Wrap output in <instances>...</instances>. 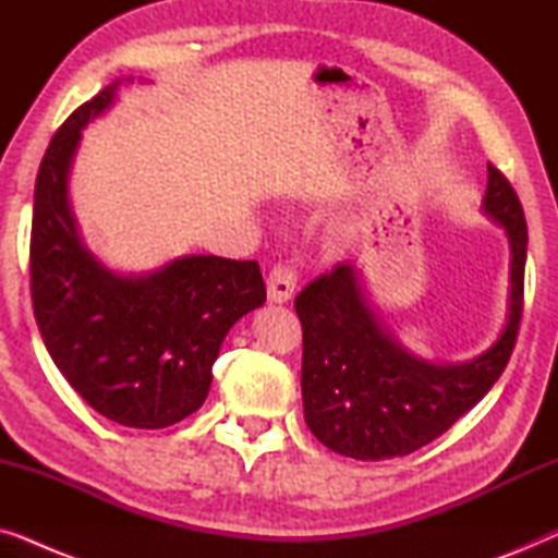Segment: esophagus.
I'll list each match as a JSON object with an SVG mask.
<instances>
[{
	"mask_svg": "<svg viewBox=\"0 0 558 558\" xmlns=\"http://www.w3.org/2000/svg\"><path fill=\"white\" fill-rule=\"evenodd\" d=\"M294 287H296V277L287 264L274 266L269 279H266V292H269V300L277 304H284L292 300Z\"/></svg>",
	"mask_w": 558,
	"mask_h": 558,
	"instance_id": "34e87169",
	"label": "esophagus"
}]
</instances>
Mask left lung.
<instances>
[{
	"mask_svg": "<svg viewBox=\"0 0 558 558\" xmlns=\"http://www.w3.org/2000/svg\"><path fill=\"white\" fill-rule=\"evenodd\" d=\"M483 213L506 231L510 289L498 340L472 361L432 363L403 348L373 307L353 262L310 281L294 300L304 338V422L327 449L363 462L416 452L500 378L521 323L529 228L515 190L493 165Z\"/></svg>",
	"mask_w": 558,
	"mask_h": 558,
	"instance_id": "1",
	"label": "left lung"
}]
</instances>
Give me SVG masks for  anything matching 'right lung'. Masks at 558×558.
I'll return each instance as SVG.
<instances>
[{"instance_id": "1", "label": "right lung", "mask_w": 558, "mask_h": 558, "mask_svg": "<svg viewBox=\"0 0 558 558\" xmlns=\"http://www.w3.org/2000/svg\"><path fill=\"white\" fill-rule=\"evenodd\" d=\"M119 78L75 109L52 136L35 182L29 279L52 363L98 414L165 429L203 407L226 335L266 302L256 262L178 256L121 274L83 243L71 172L83 129L117 104Z\"/></svg>"}]
</instances>
